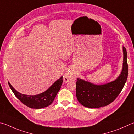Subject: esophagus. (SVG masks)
<instances>
[{"label":"esophagus","instance_id":"34e87169","mask_svg":"<svg viewBox=\"0 0 134 134\" xmlns=\"http://www.w3.org/2000/svg\"><path fill=\"white\" fill-rule=\"evenodd\" d=\"M75 80V75L71 73H67L64 76V81L68 82L71 81H73Z\"/></svg>","mask_w":134,"mask_h":134}]
</instances>
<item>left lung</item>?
Returning <instances> with one entry per match:
<instances>
[{"instance_id": "obj_1", "label": "left lung", "mask_w": 134, "mask_h": 134, "mask_svg": "<svg viewBox=\"0 0 134 134\" xmlns=\"http://www.w3.org/2000/svg\"><path fill=\"white\" fill-rule=\"evenodd\" d=\"M123 53L122 71L115 81L97 86L77 79L76 96L80 104L86 107L96 108L108 105L115 100L122 91L128 77L127 53L124 47H123Z\"/></svg>"}]
</instances>
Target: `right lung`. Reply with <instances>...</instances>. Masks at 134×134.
<instances>
[{
    "instance_id": "right-lung-1",
    "label": "right lung",
    "mask_w": 134,
    "mask_h": 134,
    "mask_svg": "<svg viewBox=\"0 0 134 134\" xmlns=\"http://www.w3.org/2000/svg\"><path fill=\"white\" fill-rule=\"evenodd\" d=\"M63 83V77L57 80L49 88L43 93L36 96H27L17 91L8 82L9 86L15 96L21 103L31 108L39 109L50 105L54 101Z\"/></svg>"
}]
</instances>
